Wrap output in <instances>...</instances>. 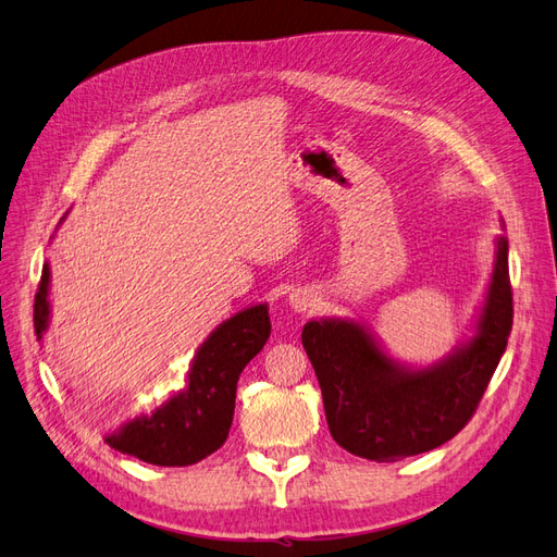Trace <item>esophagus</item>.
Segmentation results:
<instances>
[{"label":"esophagus","instance_id":"obj_1","mask_svg":"<svg viewBox=\"0 0 557 557\" xmlns=\"http://www.w3.org/2000/svg\"><path fill=\"white\" fill-rule=\"evenodd\" d=\"M315 307V295L311 290H295L290 295V309L297 313H309Z\"/></svg>","mask_w":557,"mask_h":557}]
</instances>
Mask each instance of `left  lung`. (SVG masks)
<instances>
[{
  "label": "left lung",
  "instance_id": "left-lung-1",
  "mask_svg": "<svg viewBox=\"0 0 557 557\" xmlns=\"http://www.w3.org/2000/svg\"><path fill=\"white\" fill-rule=\"evenodd\" d=\"M511 323L507 237L495 239L491 283L471 334L428 367L387 356L356 318L309 320L301 344L315 369L334 442L358 458L397 462L453 440L474 416L507 350Z\"/></svg>",
  "mask_w": 557,
  "mask_h": 557
}]
</instances>
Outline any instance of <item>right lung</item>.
I'll use <instances>...</instances> for the list:
<instances>
[{
	"instance_id": "1",
	"label": "right lung",
	"mask_w": 557,
	"mask_h": 557,
	"mask_svg": "<svg viewBox=\"0 0 557 557\" xmlns=\"http://www.w3.org/2000/svg\"><path fill=\"white\" fill-rule=\"evenodd\" d=\"M64 221V218H62ZM60 221V223H62ZM50 267L44 264L35 297V332L44 342L50 325ZM269 307L252 305L223 320L195 350L178 393L150 413L134 416L104 434L117 450L158 467H188L221 448L230 434L237 381L269 339Z\"/></svg>"
}]
</instances>
